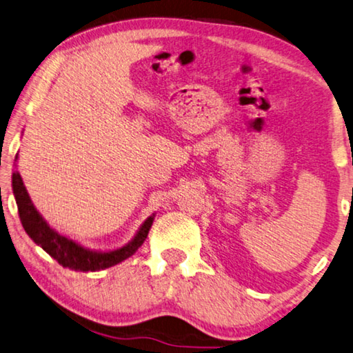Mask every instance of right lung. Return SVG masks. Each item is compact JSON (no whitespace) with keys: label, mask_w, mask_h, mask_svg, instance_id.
I'll use <instances>...</instances> for the list:
<instances>
[{"label":"right lung","mask_w":353,"mask_h":353,"mask_svg":"<svg viewBox=\"0 0 353 353\" xmlns=\"http://www.w3.org/2000/svg\"><path fill=\"white\" fill-rule=\"evenodd\" d=\"M12 188L15 202H17L19 216L23 225L25 232L28 233L30 238L36 245H39L44 251L52 256L63 268H69L74 271H99L110 268L113 265L123 262L128 257H131L137 249L143 245V241L148 236V232L153 225V216L143 222L140 227L137 235L129 245L123 246L121 249L112 252H93L88 251L77 243H74L69 238L59 235L58 232L48 227L47 222L42 219V216L37 213L36 208L32 207L28 192L23 186L21 176L19 172H14L12 175Z\"/></svg>","instance_id":"add662e5"}]
</instances>
